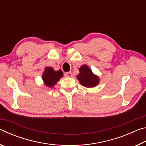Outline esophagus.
Wrapping results in <instances>:
<instances>
[{"mask_svg": "<svg viewBox=\"0 0 146 146\" xmlns=\"http://www.w3.org/2000/svg\"><path fill=\"white\" fill-rule=\"evenodd\" d=\"M64 75H65L66 77H71L72 76V73L71 72H66L64 73Z\"/></svg>", "mask_w": 146, "mask_h": 146, "instance_id": "esophagus-1", "label": "esophagus"}]
</instances>
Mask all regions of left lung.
Wrapping results in <instances>:
<instances>
[{"label": "left lung", "mask_w": 146, "mask_h": 146, "mask_svg": "<svg viewBox=\"0 0 146 146\" xmlns=\"http://www.w3.org/2000/svg\"><path fill=\"white\" fill-rule=\"evenodd\" d=\"M80 74L76 76L79 82L85 87L91 88L97 86L99 81L97 76L93 73L88 66L84 65L79 69Z\"/></svg>", "instance_id": "obj_1"}]
</instances>
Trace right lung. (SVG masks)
I'll return each mask as SVG.
<instances>
[{"label":"right lung","mask_w":146,"mask_h":146,"mask_svg":"<svg viewBox=\"0 0 146 146\" xmlns=\"http://www.w3.org/2000/svg\"><path fill=\"white\" fill-rule=\"evenodd\" d=\"M63 72L61 70L55 71L51 68H46L43 73L42 79L46 86L53 87L62 76Z\"/></svg>","instance_id":"obj_1"}]
</instances>
